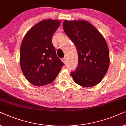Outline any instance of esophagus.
I'll use <instances>...</instances> for the list:
<instances>
[{
  "label": "esophagus",
  "instance_id": "obj_1",
  "mask_svg": "<svg viewBox=\"0 0 126 126\" xmlns=\"http://www.w3.org/2000/svg\"><path fill=\"white\" fill-rule=\"evenodd\" d=\"M62 61L63 62V63H64V64H67V60H66V58H64L62 59Z\"/></svg>",
  "mask_w": 126,
  "mask_h": 126
}]
</instances>
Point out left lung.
Wrapping results in <instances>:
<instances>
[{"label": "left lung", "mask_w": 126, "mask_h": 126, "mask_svg": "<svg viewBox=\"0 0 126 126\" xmlns=\"http://www.w3.org/2000/svg\"><path fill=\"white\" fill-rule=\"evenodd\" d=\"M63 27L78 52V66L71 73L74 80L86 88L97 85L110 66V53L104 37L93 25L84 20H65Z\"/></svg>", "instance_id": "8db88e82"}]
</instances>
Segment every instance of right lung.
Instances as JSON below:
<instances>
[{"label": "right lung", "instance_id": "obj_1", "mask_svg": "<svg viewBox=\"0 0 126 126\" xmlns=\"http://www.w3.org/2000/svg\"><path fill=\"white\" fill-rule=\"evenodd\" d=\"M60 24L44 19L26 33L20 48V66L30 83L41 86L52 82L64 65L57 56L52 37Z\"/></svg>", "mask_w": 126, "mask_h": 126}]
</instances>
